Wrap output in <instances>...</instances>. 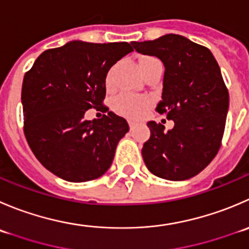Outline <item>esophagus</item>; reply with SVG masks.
Wrapping results in <instances>:
<instances>
[{
  "label": "esophagus",
  "mask_w": 249,
  "mask_h": 249,
  "mask_svg": "<svg viewBox=\"0 0 249 249\" xmlns=\"http://www.w3.org/2000/svg\"><path fill=\"white\" fill-rule=\"evenodd\" d=\"M135 123L131 122V120H129V126H130V130H134L135 129Z\"/></svg>",
  "instance_id": "esophagus-1"
}]
</instances>
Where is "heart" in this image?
<instances>
[{
	"label": "heart",
	"instance_id": "heart-1",
	"mask_svg": "<svg viewBox=\"0 0 249 249\" xmlns=\"http://www.w3.org/2000/svg\"><path fill=\"white\" fill-rule=\"evenodd\" d=\"M154 59L153 57H144L141 60V63H144L147 60ZM110 75H108L107 83H109ZM151 102L144 96H135L130 93H123L118 96L113 102V108L115 112L119 113L123 117H126L129 119H137L144 113V110L149 107Z\"/></svg>",
	"mask_w": 249,
	"mask_h": 249
}]
</instances>
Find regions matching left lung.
<instances>
[{
	"label": "left lung",
	"instance_id": "left-lung-1",
	"mask_svg": "<svg viewBox=\"0 0 249 249\" xmlns=\"http://www.w3.org/2000/svg\"><path fill=\"white\" fill-rule=\"evenodd\" d=\"M142 54L156 55L165 67L161 101L156 110L174 120L165 131L148 122L151 137L142 157L152 174L182 181L201 173L221 146L229 109V91L211 51L175 34L131 42Z\"/></svg>",
	"mask_w": 249,
	"mask_h": 249
}]
</instances>
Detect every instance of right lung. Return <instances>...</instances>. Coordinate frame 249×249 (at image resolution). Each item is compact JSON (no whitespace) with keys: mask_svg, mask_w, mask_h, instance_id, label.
Segmentation results:
<instances>
[{"mask_svg":"<svg viewBox=\"0 0 249 249\" xmlns=\"http://www.w3.org/2000/svg\"><path fill=\"white\" fill-rule=\"evenodd\" d=\"M131 43L71 41L41 53L24 75V134L47 170L71 182H85L109 169L118 142L129 131L124 118L108 112L85 120L106 97L108 71Z\"/></svg>","mask_w":249,"mask_h":249,"instance_id":"right-lung-1","label":"right lung"}]
</instances>
